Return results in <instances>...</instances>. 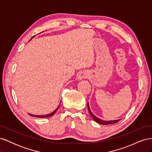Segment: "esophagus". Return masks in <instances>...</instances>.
Here are the masks:
<instances>
[{"label": "esophagus", "mask_w": 152, "mask_h": 152, "mask_svg": "<svg viewBox=\"0 0 152 152\" xmlns=\"http://www.w3.org/2000/svg\"><path fill=\"white\" fill-rule=\"evenodd\" d=\"M88 77H89V75H88V73H87V72H82L80 73L79 77H78V79H79V80H81L82 79H87V78H88Z\"/></svg>", "instance_id": "34e87169"}]
</instances>
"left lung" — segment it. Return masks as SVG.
Returning a JSON list of instances; mask_svg holds the SVG:
<instances>
[{
	"instance_id": "left-lung-1",
	"label": "left lung",
	"mask_w": 152,
	"mask_h": 152,
	"mask_svg": "<svg viewBox=\"0 0 152 152\" xmlns=\"http://www.w3.org/2000/svg\"><path fill=\"white\" fill-rule=\"evenodd\" d=\"M87 107H88V110H89V112L91 115V116L92 117V118H93V120L96 122L97 123L99 124H102V125H109V124H115L117 122H118L119 121L121 120V119H118V120H115V121H103L102 120V119H100L99 118H98L97 117H96L91 112L90 108H89V103H87Z\"/></svg>"
}]
</instances>
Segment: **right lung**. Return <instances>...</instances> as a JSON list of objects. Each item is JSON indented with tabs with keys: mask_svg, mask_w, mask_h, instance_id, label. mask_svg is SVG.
Returning <instances> with one entry per match:
<instances>
[{
	"mask_svg": "<svg viewBox=\"0 0 152 152\" xmlns=\"http://www.w3.org/2000/svg\"><path fill=\"white\" fill-rule=\"evenodd\" d=\"M35 36V35H34L32 38H34ZM32 38H31V39H32ZM31 39H30V40H31ZM59 105L58 106V108H57L56 110H55L54 111H53L52 113H50L48 114V115H32V114H30V113H28V114L30 115H31V116H32V117H37V118H47V117H52V116L53 115H54L55 113H56V112L57 111L58 109L59 108Z\"/></svg>",
	"mask_w": 152,
	"mask_h": 152,
	"instance_id": "add662e5",
	"label": "right lung"
}]
</instances>
